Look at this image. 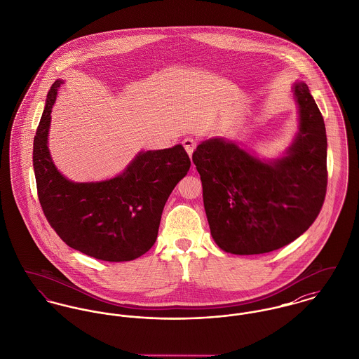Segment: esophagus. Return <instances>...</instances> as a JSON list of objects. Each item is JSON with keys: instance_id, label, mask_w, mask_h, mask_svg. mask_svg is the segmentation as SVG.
I'll return each instance as SVG.
<instances>
[{"instance_id": "34e87169", "label": "esophagus", "mask_w": 359, "mask_h": 359, "mask_svg": "<svg viewBox=\"0 0 359 359\" xmlns=\"http://www.w3.org/2000/svg\"><path fill=\"white\" fill-rule=\"evenodd\" d=\"M182 144L184 146L186 151L191 156L194 150H195V147H196V144H198V139L195 138V137H186V138L183 139Z\"/></svg>"}]
</instances>
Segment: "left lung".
Returning a JSON list of instances; mask_svg holds the SVG:
<instances>
[{
  "mask_svg": "<svg viewBox=\"0 0 359 359\" xmlns=\"http://www.w3.org/2000/svg\"><path fill=\"white\" fill-rule=\"evenodd\" d=\"M299 133L288 154L264 163L224 139L202 142L193 161L201 175L210 233L231 254L287 246L317 219L327 184V133L306 83L294 86Z\"/></svg>",
  "mask_w": 359,
  "mask_h": 359,
  "instance_id": "left-lung-1",
  "label": "left lung"
}]
</instances>
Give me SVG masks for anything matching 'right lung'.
Masks as SVG:
<instances>
[{"label":"right lung","instance_id":"right-lung-1","mask_svg":"<svg viewBox=\"0 0 359 359\" xmlns=\"http://www.w3.org/2000/svg\"><path fill=\"white\" fill-rule=\"evenodd\" d=\"M55 81L34 137L32 163L38 199L46 220L69 248L108 261H131L156 243L166 199L191 161L182 144L139 153L107 182L74 183L57 169L48 150Z\"/></svg>","mask_w":359,"mask_h":359}]
</instances>
